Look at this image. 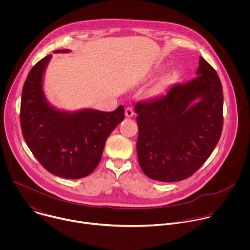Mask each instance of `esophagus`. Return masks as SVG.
Instances as JSON below:
<instances>
[{"mask_svg":"<svg viewBox=\"0 0 250 250\" xmlns=\"http://www.w3.org/2000/svg\"><path fill=\"white\" fill-rule=\"evenodd\" d=\"M133 115H134L133 110L130 108V106H127V108L125 109V116L127 118H131V117H133Z\"/></svg>","mask_w":250,"mask_h":250,"instance_id":"esophagus-1","label":"esophagus"}]
</instances>
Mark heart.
Listing matches in <instances>:
<instances>
[{"label":"heart","instance_id":"b5f03b06","mask_svg":"<svg viewBox=\"0 0 250 250\" xmlns=\"http://www.w3.org/2000/svg\"><path fill=\"white\" fill-rule=\"evenodd\" d=\"M169 83V78H165L164 80H162L159 84H157V86L154 88V90H160L161 88H163L164 86H166Z\"/></svg>","mask_w":250,"mask_h":250}]
</instances>
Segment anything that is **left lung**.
Returning a JSON list of instances; mask_svg holds the SVG:
<instances>
[{
    "mask_svg": "<svg viewBox=\"0 0 250 250\" xmlns=\"http://www.w3.org/2000/svg\"><path fill=\"white\" fill-rule=\"evenodd\" d=\"M197 77L170 87L162 97L134 105L136 151L144 173L161 182L182 181L209 157L223 129V87L200 57Z\"/></svg>",
    "mask_w": 250,
    "mask_h": 250,
    "instance_id": "left-lung-1",
    "label": "left lung"
}]
</instances>
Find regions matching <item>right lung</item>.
<instances>
[{
  "instance_id": "1",
  "label": "right lung",
  "mask_w": 250,
  "mask_h": 250,
  "mask_svg": "<svg viewBox=\"0 0 250 250\" xmlns=\"http://www.w3.org/2000/svg\"><path fill=\"white\" fill-rule=\"evenodd\" d=\"M69 49L55 50L67 53ZM51 55L45 56L29 71L21 103V126L32 154L51 174L80 179L98 166L105 140L125 119V108L114 112L83 109L59 110L43 91V79Z\"/></svg>"
}]
</instances>
